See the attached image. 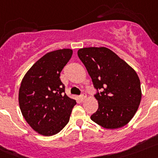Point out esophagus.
<instances>
[{"instance_id":"1","label":"esophagus","mask_w":158,"mask_h":158,"mask_svg":"<svg viewBox=\"0 0 158 158\" xmlns=\"http://www.w3.org/2000/svg\"><path fill=\"white\" fill-rule=\"evenodd\" d=\"M86 96H86L85 93H82V94L81 95V96H80L81 100H82V101H83V100L86 98Z\"/></svg>"}]
</instances>
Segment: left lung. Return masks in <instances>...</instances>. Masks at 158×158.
I'll list each match as a JSON object with an SVG mask.
<instances>
[{"label":"left lung","mask_w":158,"mask_h":158,"mask_svg":"<svg viewBox=\"0 0 158 158\" xmlns=\"http://www.w3.org/2000/svg\"><path fill=\"white\" fill-rule=\"evenodd\" d=\"M77 55L97 90L95 97L99 107L92 120L106 129L125 126L142 99L140 80L135 69L106 47H85L78 50Z\"/></svg>","instance_id":"left-lung-1"}]
</instances>
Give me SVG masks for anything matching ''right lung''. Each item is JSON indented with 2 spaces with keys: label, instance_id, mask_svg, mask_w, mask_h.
Returning a JSON list of instances; mask_svg holds the SVG:
<instances>
[{
  "label": "right lung",
  "instance_id": "right-lung-1",
  "mask_svg": "<svg viewBox=\"0 0 158 158\" xmlns=\"http://www.w3.org/2000/svg\"><path fill=\"white\" fill-rule=\"evenodd\" d=\"M72 54L71 49L47 53L31 67L21 81L19 104L22 115L32 129L44 136L62 131L77 104L65 93L59 77Z\"/></svg>",
  "mask_w": 158,
  "mask_h": 158
}]
</instances>
